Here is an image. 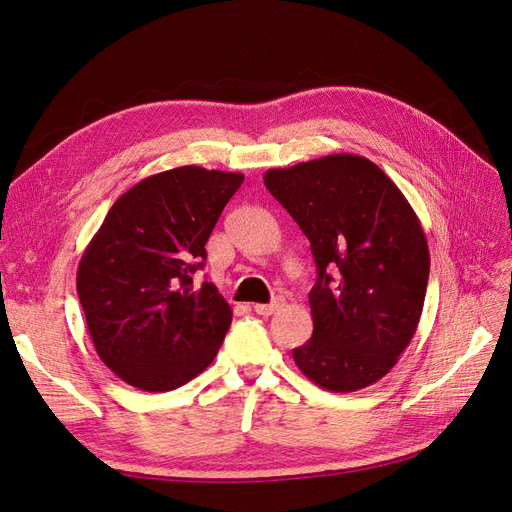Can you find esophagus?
Here are the masks:
<instances>
[{
  "label": "esophagus",
  "mask_w": 512,
  "mask_h": 512,
  "mask_svg": "<svg viewBox=\"0 0 512 512\" xmlns=\"http://www.w3.org/2000/svg\"><path fill=\"white\" fill-rule=\"evenodd\" d=\"M283 304H285V302H283L281 298H277V300L271 302V304H254V311H256L258 315H262V317H269V315L277 313Z\"/></svg>",
  "instance_id": "1"
}]
</instances>
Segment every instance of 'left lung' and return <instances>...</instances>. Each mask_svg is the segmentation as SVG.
I'll return each instance as SVG.
<instances>
[{"instance_id":"1","label":"left lung","mask_w":512,"mask_h":512,"mask_svg":"<svg viewBox=\"0 0 512 512\" xmlns=\"http://www.w3.org/2000/svg\"><path fill=\"white\" fill-rule=\"evenodd\" d=\"M264 185L309 237L317 264L313 336L292 351L298 370L332 393L378 382L416 334L431 271L410 201L351 153L273 168Z\"/></svg>"}]
</instances>
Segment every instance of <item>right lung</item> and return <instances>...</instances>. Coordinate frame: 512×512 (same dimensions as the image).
I'll return each instance as SVG.
<instances>
[{
    "instance_id": "1",
    "label": "right lung",
    "mask_w": 512,
    "mask_h": 512,
    "mask_svg": "<svg viewBox=\"0 0 512 512\" xmlns=\"http://www.w3.org/2000/svg\"><path fill=\"white\" fill-rule=\"evenodd\" d=\"M243 174L182 166L140 180L102 220L77 267L94 349L115 376L166 393L214 361L233 311L193 288L206 243Z\"/></svg>"
}]
</instances>
